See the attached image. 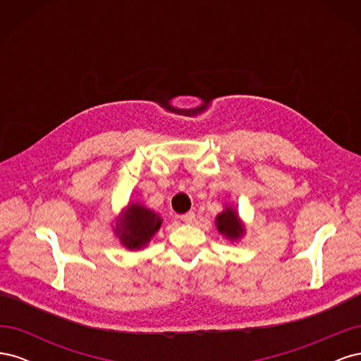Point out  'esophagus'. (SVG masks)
<instances>
[{
	"label": "esophagus",
	"instance_id": "34e87169",
	"mask_svg": "<svg viewBox=\"0 0 361 361\" xmlns=\"http://www.w3.org/2000/svg\"><path fill=\"white\" fill-rule=\"evenodd\" d=\"M180 220H182L183 223L191 224V223H194V221H195V214H194V212H187V214H183V215L180 216Z\"/></svg>",
	"mask_w": 361,
	"mask_h": 361
}]
</instances>
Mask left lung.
I'll list each match as a JSON object with an SVG mask.
<instances>
[{"label":"left lung","instance_id":"obj_1","mask_svg":"<svg viewBox=\"0 0 361 361\" xmlns=\"http://www.w3.org/2000/svg\"><path fill=\"white\" fill-rule=\"evenodd\" d=\"M215 226L218 232L227 239H231V241H238L245 233V227L243 221L239 220L238 212L228 206H226V209L221 214L216 215Z\"/></svg>","mask_w":361,"mask_h":361}]
</instances>
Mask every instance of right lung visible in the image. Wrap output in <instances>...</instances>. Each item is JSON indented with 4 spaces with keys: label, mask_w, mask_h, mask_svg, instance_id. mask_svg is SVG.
I'll return each mask as SVG.
<instances>
[{
    "label": "right lung",
    "mask_w": 361,
    "mask_h": 361,
    "mask_svg": "<svg viewBox=\"0 0 361 361\" xmlns=\"http://www.w3.org/2000/svg\"><path fill=\"white\" fill-rule=\"evenodd\" d=\"M162 224V218L140 203H130L116 221L114 232L128 250L145 248Z\"/></svg>",
    "instance_id": "add662e5"
}]
</instances>
